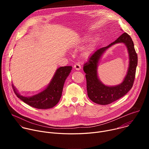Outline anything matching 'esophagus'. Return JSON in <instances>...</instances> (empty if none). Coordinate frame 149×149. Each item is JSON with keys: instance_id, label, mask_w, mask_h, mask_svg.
Instances as JSON below:
<instances>
[{"instance_id": "obj_1", "label": "esophagus", "mask_w": 149, "mask_h": 149, "mask_svg": "<svg viewBox=\"0 0 149 149\" xmlns=\"http://www.w3.org/2000/svg\"><path fill=\"white\" fill-rule=\"evenodd\" d=\"M74 68H75V70H76L78 71V70H81V67L80 64H79L78 63H75V64L74 65Z\"/></svg>"}]
</instances>
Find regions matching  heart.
I'll return each instance as SVG.
<instances>
[{
	"instance_id": "b5f03b06",
	"label": "heart",
	"mask_w": 149,
	"mask_h": 149,
	"mask_svg": "<svg viewBox=\"0 0 149 149\" xmlns=\"http://www.w3.org/2000/svg\"><path fill=\"white\" fill-rule=\"evenodd\" d=\"M91 48H90L87 49V51H86V54H89L91 52Z\"/></svg>"
}]
</instances>
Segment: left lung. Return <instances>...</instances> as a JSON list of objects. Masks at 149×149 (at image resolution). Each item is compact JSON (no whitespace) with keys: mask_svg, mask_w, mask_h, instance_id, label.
<instances>
[{"mask_svg":"<svg viewBox=\"0 0 149 149\" xmlns=\"http://www.w3.org/2000/svg\"><path fill=\"white\" fill-rule=\"evenodd\" d=\"M123 43L128 51L130 64L127 74L120 84L108 86L99 79L97 70L100 59L104 52L113 45ZM137 65V55L133 42L127 33H123L109 45L96 50L84 63L83 70L86 74L87 90L89 98L94 102L100 105H107L118 100L128 93L133 87Z\"/></svg>","mask_w":149,"mask_h":149,"instance_id":"1","label":"left lung"}]
</instances>
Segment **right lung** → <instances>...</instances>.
Wrapping results in <instances>:
<instances>
[{"instance_id": "add662e5", "label": "right lung", "mask_w": 149, "mask_h": 149, "mask_svg": "<svg viewBox=\"0 0 149 149\" xmlns=\"http://www.w3.org/2000/svg\"><path fill=\"white\" fill-rule=\"evenodd\" d=\"M71 66L58 68L47 87L35 95L25 97L21 95L12 84L16 96L31 107L38 109H48L54 107L59 101L65 81L71 71Z\"/></svg>"}]
</instances>
